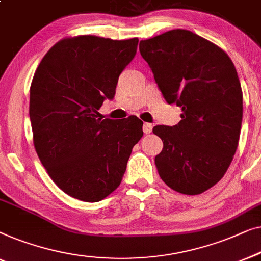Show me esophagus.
I'll use <instances>...</instances> for the list:
<instances>
[{
  "label": "esophagus",
  "mask_w": 261,
  "mask_h": 261,
  "mask_svg": "<svg viewBox=\"0 0 261 261\" xmlns=\"http://www.w3.org/2000/svg\"><path fill=\"white\" fill-rule=\"evenodd\" d=\"M143 131H144V134H150V132L152 131V124L144 123V125H143Z\"/></svg>",
  "instance_id": "34e87169"
}]
</instances>
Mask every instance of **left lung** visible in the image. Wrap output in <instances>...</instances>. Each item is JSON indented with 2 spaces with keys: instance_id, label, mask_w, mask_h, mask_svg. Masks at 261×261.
Wrapping results in <instances>:
<instances>
[{
  "instance_id": "8db88e82",
  "label": "left lung",
  "mask_w": 261,
  "mask_h": 261,
  "mask_svg": "<svg viewBox=\"0 0 261 261\" xmlns=\"http://www.w3.org/2000/svg\"><path fill=\"white\" fill-rule=\"evenodd\" d=\"M139 52L166 101L182 109L178 124L152 129L163 142L155 157L161 178L175 192L203 193L223 177L239 143L242 91L234 64L186 29L141 41Z\"/></svg>"
}]
</instances>
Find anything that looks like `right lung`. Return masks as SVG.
I'll return each instance as SVG.
<instances>
[{"label":"right lung","instance_id":"add662e5","mask_svg":"<svg viewBox=\"0 0 261 261\" xmlns=\"http://www.w3.org/2000/svg\"><path fill=\"white\" fill-rule=\"evenodd\" d=\"M138 39L93 35L64 39L40 62L31 85L34 146L53 182L74 199L98 202L118 188L132 148L143 136L136 116L102 119Z\"/></svg>","mask_w":261,"mask_h":261}]
</instances>
